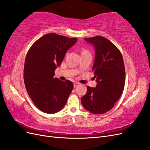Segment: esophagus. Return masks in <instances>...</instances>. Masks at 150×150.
Masks as SVG:
<instances>
[{
    "label": "esophagus",
    "mask_w": 150,
    "mask_h": 150,
    "mask_svg": "<svg viewBox=\"0 0 150 150\" xmlns=\"http://www.w3.org/2000/svg\"><path fill=\"white\" fill-rule=\"evenodd\" d=\"M74 87H75L79 86V85H80V83H79V82H74Z\"/></svg>",
    "instance_id": "34e87169"
}]
</instances>
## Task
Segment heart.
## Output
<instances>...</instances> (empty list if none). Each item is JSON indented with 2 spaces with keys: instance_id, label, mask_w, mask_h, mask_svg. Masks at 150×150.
<instances>
[{
  "instance_id": "heart-1",
  "label": "heart",
  "mask_w": 150,
  "mask_h": 150,
  "mask_svg": "<svg viewBox=\"0 0 150 150\" xmlns=\"http://www.w3.org/2000/svg\"><path fill=\"white\" fill-rule=\"evenodd\" d=\"M84 51H86V50H83V52H84Z\"/></svg>"
}]
</instances>
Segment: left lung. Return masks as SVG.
I'll return each instance as SVG.
<instances>
[{
    "instance_id": "obj_1",
    "label": "left lung",
    "mask_w": 150,
    "mask_h": 150,
    "mask_svg": "<svg viewBox=\"0 0 150 150\" xmlns=\"http://www.w3.org/2000/svg\"><path fill=\"white\" fill-rule=\"evenodd\" d=\"M84 40L95 50L92 71L97 85L96 87H87L81 102L90 112L104 114L113 108L125 88L126 74L122 56L117 47L105 38L96 36Z\"/></svg>"
}]
</instances>
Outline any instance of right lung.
<instances>
[{"instance_id":"obj_1","label":"right lung","mask_w":150,"mask_h":150,"mask_svg":"<svg viewBox=\"0 0 150 150\" xmlns=\"http://www.w3.org/2000/svg\"><path fill=\"white\" fill-rule=\"evenodd\" d=\"M76 41L50 33L38 39L28 51L24 67L25 87L33 103L42 112H58L67 103L74 84L54 78V71Z\"/></svg>"}]
</instances>
